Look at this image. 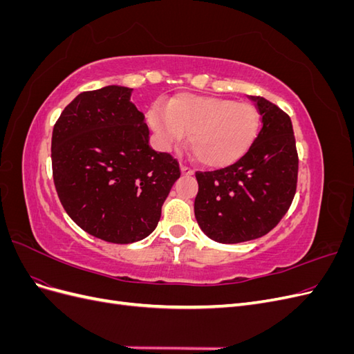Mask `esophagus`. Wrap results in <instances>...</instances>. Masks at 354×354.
Masks as SVG:
<instances>
[{
    "mask_svg": "<svg viewBox=\"0 0 354 354\" xmlns=\"http://www.w3.org/2000/svg\"><path fill=\"white\" fill-rule=\"evenodd\" d=\"M180 169H181V174H185V176H192V174H194V169L189 168L185 164H180Z\"/></svg>",
    "mask_w": 354,
    "mask_h": 354,
    "instance_id": "1",
    "label": "esophagus"
}]
</instances>
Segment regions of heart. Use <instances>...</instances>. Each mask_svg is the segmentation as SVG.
<instances>
[{
	"instance_id": "heart-1",
	"label": "heart",
	"mask_w": 354,
	"mask_h": 354,
	"mask_svg": "<svg viewBox=\"0 0 354 354\" xmlns=\"http://www.w3.org/2000/svg\"><path fill=\"white\" fill-rule=\"evenodd\" d=\"M158 140L171 146L187 133V145L201 164L221 168L241 159L254 143L260 116L250 103L181 93L167 109L155 106L147 115Z\"/></svg>"
}]
</instances>
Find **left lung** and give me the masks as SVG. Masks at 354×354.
Returning a JSON list of instances; mask_svg holds the SVG:
<instances>
[{
  "label": "left lung",
  "instance_id": "left-lung-1",
  "mask_svg": "<svg viewBox=\"0 0 354 354\" xmlns=\"http://www.w3.org/2000/svg\"><path fill=\"white\" fill-rule=\"evenodd\" d=\"M263 127L238 162L196 173L195 217L202 232L220 243L252 241L269 233L291 207L298 155L292 122L264 97H250Z\"/></svg>",
  "mask_w": 354,
  "mask_h": 354
}]
</instances>
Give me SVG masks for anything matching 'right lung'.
Returning <instances> with one entry per match:
<instances>
[{
  "label": "right lung",
  "mask_w": 354,
  "mask_h": 354,
  "mask_svg": "<svg viewBox=\"0 0 354 354\" xmlns=\"http://www.w3.org/2000/svg\"><path fill=\"white\" fill-rule=\"evenodd\" d=\"M133 88L78 94L53 128L51 164L68 216L93 236L133 243L151 234L180 177L177 159L149 146Z\"/></svg>",
  "instance_id": "1"
}]
</instances>
